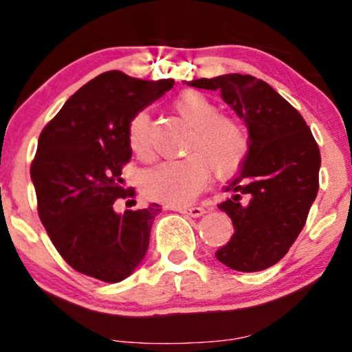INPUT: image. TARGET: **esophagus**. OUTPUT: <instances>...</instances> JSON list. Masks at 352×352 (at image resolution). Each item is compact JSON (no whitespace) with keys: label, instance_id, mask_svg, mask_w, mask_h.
Segmentation results:
<instances>
[{"label":"esophagus","instance_id":"esophagus-1","mask_svg":"<svg viewBox=\"0 0 352 352\" xmlns=\"http://www.w3.org/2000/svg\"><path fill=\"white\" fill-rule=\"evenodd\" d=\"M170 210L180 211L182 214H187V217H192V218H200L206 213L205 208H201V206H184V208H177V206H172Z\"/></svg>","mask_w":352,"mask_h":352}]
</instances>
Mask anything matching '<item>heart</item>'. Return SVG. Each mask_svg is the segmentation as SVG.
<instances>
[{
    "label": "heart",
    "instance_id": "heart-1",
    "mask_svg": "<svg viewBox=\"0 0 352 352\" xmlns=\"http://www.w3.org/2000/svg\"><path fill=\"white\" fill-rule=\"evenodd\" d=\"M173 108L193 128L187 152L190 157L168 160L146 172L142 190L147 198L167 205H185L205 187L210 168L218 179L234 175L249 152L244 126L221 116L217 104L200 91H184ZM149 114L135 113L128 124V142L134 154H149Z\"/></svg>",
    "mask_w": 352,
    "mask_h": 352
}]
</instances>
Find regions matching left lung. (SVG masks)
I'll list each match as a JSON object with an SVG mask.
<instances>
[{
	"instance_id": "left-lung-1",
	"label": "left lung",
	"mask_w": 352,
	"mask_h": 352,
	"mask_svg": "<svg viewBox=\"0 0 352 352\" xmlns=\"http://www.w3.org/2000/svg\"><path fill=\"white\" fill-rule=\"evenodd\" d=\"M185 83L221 93L249 134L241 172L226 187L232 197L218 205L234 234L214 256L239 272L269 269L298 238L318 193V144L302 114L264 80L226 74Z\"/></svg>"
}]
</instances>
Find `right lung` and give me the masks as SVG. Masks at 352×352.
<instances>
[{"mask_svg":"<svg viewBox=\"0 0 352 352\" xmlns=\"http://www.w3.org/2000/svg\"><path fill=\"white\" fill-rule=\"evenodd\" d=\"M172 78L142 80L104 72L83 85L42 129L31 165L37 210L58 254L77 272L98 280H124L149 248L160 205L114 211L122 165L133 149L128 124L173 87Z\"/></svg>","mask_w":352,"mask_h":352,"instance_id":"right-lung-1","label":"right lung"}]
</instances>
